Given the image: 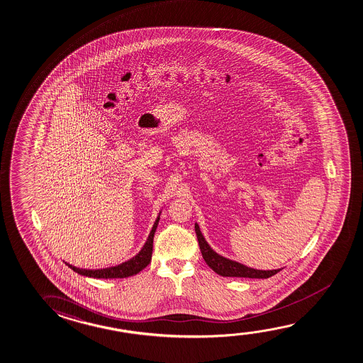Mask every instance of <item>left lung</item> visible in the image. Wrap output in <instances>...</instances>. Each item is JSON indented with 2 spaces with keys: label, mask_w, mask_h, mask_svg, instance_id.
<instances>
[{
  "label": "left lung",
  "mask_w": 363,
  "mask_h": 363,
  "mask_svg": "<svg viewBox=\"0 0 363 363\" xmlns=\"http://www.w3.org/2000/svg\"><path fill=\"white\" fill-rule=\"evenodd\" d=\"M196 235L200 245L201 253L202 257L205 259V262L210 266L216 274H221L223 277H247V279H268L271 276L279 272L282 268L279 269H271V271H262V269H255L250 268L241 263L235 262L231 259L222 257L220 255L212 250L208 246V243L206 242L205 238L202 236L200 231V227L196 223L195 225Z\"/></svg>",
  "instance_id": "obj_1"
}]
</instances>
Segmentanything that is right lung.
<instances>
[{
    "label": "right lung",
    "instance_id": "1",
    "mask_svg": "<svg viewBox=\"0 0 363 363\" xmlns=\"http://www.w3.org/2000/svg\"><path fill=\"white\" fill-rule=\"evenodd\" d=\"M158 221H160V216L157 220L153 225L152 230L148 235L147 241L145 243V246L142 247L141 251L137 253L135 257L128 259L126 262L121 263L115 267L101 268V269H82V268L74 267L71 266L69 263H66L71 269H74V272H77L82 276H87V277H94V279H125V277H130L133 274H137L143 268L147 266L148 263L151 262V257H152V248H153V236L157 228Z\"/></svg>",
    "mask_w": 363,
    "mask_h": 363
}]
</instances>
